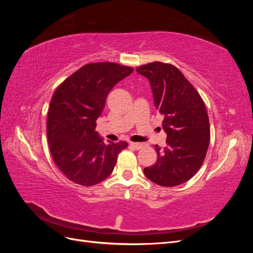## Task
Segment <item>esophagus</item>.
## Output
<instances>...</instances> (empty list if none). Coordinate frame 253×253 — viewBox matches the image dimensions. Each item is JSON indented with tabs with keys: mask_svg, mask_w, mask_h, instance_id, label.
<instances>
[{
	"mask_svg": "<svg viewBox=\"0 0 253 253\" xmlns=\"http://www.w3.org/2000/svg\"><path fill=\"white\" fill-rule=\"evenodd\" d=\"M129 145H131V147L135 150H140L143 147L142 143H138V142H129Z\"/></svg>",
	"mask_w": 253,
	"mask_h": 253,
	"instance_id": "esophagus-1",
	"label": "esophagus"
}]
</instances>
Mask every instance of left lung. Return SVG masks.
<instances>
[{
	"label": "left lung",
	"instance_id": "8db88e82",
	"mask_svg": "<svg viewBox=\"0 0 253 253\" xmlns=\"http://www.w3.org/2000/svg\"><path fill=\"white\" fill-rule=\"evenodd\" d=\"M136 71L150 81L167 133V145L164 149L156 145V163L144 168L143 173L159 186H178L200 170L208 150L210 125L205 103L192 84L171 64L153 62Z\"/></svg>",
	"mask_w": 253,
	"mask_h": 253
}]
</instances>
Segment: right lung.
I'll return each instance as SVG.
<instances>
[{
    "label": "right lung",
    "mask_w": 253,
    "mask_h": 253,
    "mask_svg": "<svg viewBox=\"0 0 253 253\" xmlns=\"http://www.w3.org/2000/svg\"><path fill=\"white\" fill-rule=\"evenodd\" d=\"M133 68L101 62L84 65L60 84L47 115V139L53 162L78 185L94 186L109 177L126 141L104 143L95 131L106 97Z\"/></svg>",
    "instance_id": "1"
}]
</instances>
